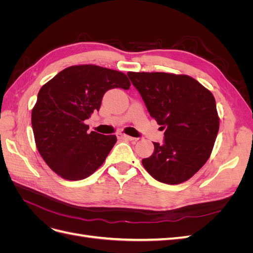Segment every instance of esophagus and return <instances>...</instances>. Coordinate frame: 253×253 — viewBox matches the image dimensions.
I'll return each mask as SVG.
<instances>
[{"label": "esophagus", "mask_w": 253, "mask_h": 253, "mask_svg": "<svg viewBox=\"0 0 253 253\" xmlns=\"http://www.w3.org/2000/svg\"><path fill=\"white\" fill-rule=\"evenodd\" d=\"M117 137H118L119 139H126V140H128V141H134V140H136V138H134V137L128 136V135L125 134V133H118V134H117Z\"/></svg>", "instance_id": "1"}]
</instances>
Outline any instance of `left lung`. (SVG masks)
I'll use <instances>...</instances> for the list:
<instances>
[{
  "mask_svg": "<svg viewBox=\"0 0 253 253\" xmlns=\"http://www.w3.org/2000/svg\"><path fill=\"white\" fill-rule=\"evenodd\" d=\"M151 116L165 128L163 144L142 159L148 173L160 182L178 185L209 159L219 128L215 99L188 75L128 72Z\"/></svg>",
  "mask_w": 253,
  "mask_h": 253,
  "instance_id": "1",
  "label": "left lung"
}]
</instances>
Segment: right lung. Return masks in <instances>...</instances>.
I'll list each match as a JSON object with an SVG mask.
<instances>
[{
    "instance_id": "add662e5",
    "label": "right lung",
    "mask_w": 253,
    "mask_h": 253,
    "mask_svg": "<svg viewBox=\"0 0 253 253\" xmlns=\"http://www.w3.org/2000/svg\"><path fill=\"white\" fill-rule=\"evenodd\" d=\"M129 86L124 73L81 64L64 68L40 88L32 111L35 141L44 162L60 177L84 179L101 167L117 137L87 133L84 120L100 109L106 90Z\"/></svg>"
}]
</instances>
